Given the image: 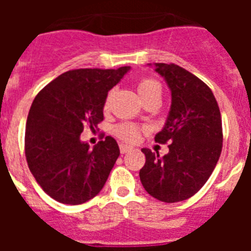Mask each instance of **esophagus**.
Segmentation results:
<instances>
[{
	"label": "esophagus",
	"instance_id": "obj_1",
	"mask_svg": "<svg viewBox=\"0 0 251 251\" xmlns=\"http://www.w3.org/2000/svg\"><path fill=\"white\" fill-rule=\"evenodd\" d=\"M119 150H121L122 154H124V153H127V152H129V151H132L133 148L130 147V146H127V145H119Z\"/></svg>",
	"mask_w": 251,
	"mask_h": 251
}]
</instances>
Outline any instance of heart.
Returning <instances> with one entry per match:
<instances>
[{"label":"heart","mask_w":251,"mask_h":251,"mask_svg":"<svg viewBox=\"0 0 251 251\" xmlns=\"http://www.w3.org/2000/svg\"><path fill=\"white\" fill-rule=\"evenodd\" d=\"M137 90L138 94L141 95L142 100L147 101L150 99H159L161 100L162 95V86L157 80L152 79V77H142L137 83ZM113 95H114V90H110L105 97L104 100V109L108 110L112 104ZM142 128L138 127L137 124L130 123V122H123L113 127V134L121 141L128 142V143H134L139 139L142 133Z\"/></svg>","instance_id":"b5f03b06"}]
</instances>
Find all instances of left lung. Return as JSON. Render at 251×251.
Wrapping results in <instances>:
<instances>
[{
	"label": "left lung",
	"mask_w": 251,
	"mask_h": 251,
	"mask_svg": "<svg viewBox=\"0 0 251 251\" xmlns=\"http://www.w3.org/2000/svg\"><path fill=\"white\" fill-rule=\"evenodd\" d=\"M172 94L170 115L154 141L170 143L163 157L143 148L139 171L146 191L162 202L183 201L200 191L211 176L223 150V123L211 89L176 64H156Z\"/></svg>",
	"instance_id": "8db88e82"
}]
</instances>
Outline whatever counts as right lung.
I'll use <instances>...</instances> for the list:
<instances>
[{
	"instance_id": "right-lung-1",
	"label": "right lung",
	"mask_w": 251,
	"mask_h": 251,
	"mask_svg": "<svg viewBox=\"0 0 251 251\" xmlns=\"http://www.w3.org/2000/svg\"><path fill=\"white\" fill-rule=\"evenodd\" d=\"M129 66L75 69L40 90L28 112L25 156L44 191L66 205L92 200L105 185L119 157L118 143L105 137L94 148L80 141L84 127L103 122L104 100Z\"/></svg>"
}]
</instances>
